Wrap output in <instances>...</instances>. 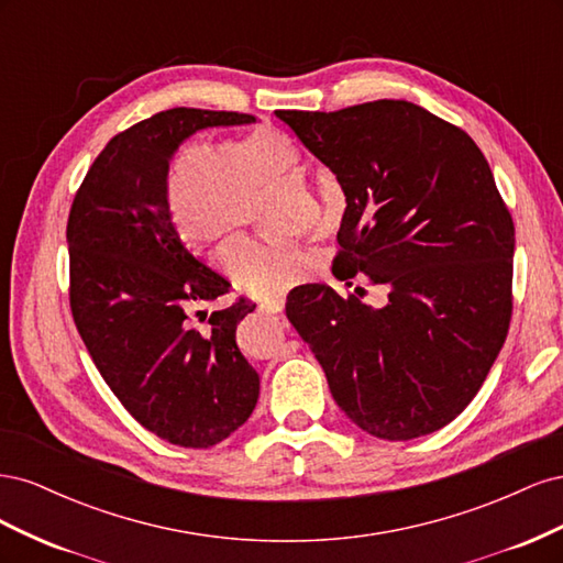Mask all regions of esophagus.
Segmentation results:
<instances>
[{
    "label": "esophagus",
    "mask_w": 563,
    "mask_h": 563,
    "mask_svg": "<svg viewBox=\"0 0 563 563\" xmlns=\"http://www.w3.org/2000/svg\"><path fill=\"white\" fill-rule=\"evenodd\" d=\"M284 305H286L284 298H275V300L261 305V312H265V314H282L284 312Z\"/></svg>",
    "instance_id": "1"
}]
</instances>
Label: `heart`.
Listing matches in <instances>:
<instances>
[{
    "mask_svg": "<svg viewBox=\"0 0 563 563\" xmlns=\"http://www.w3.org/2000/svg\"><path fill=\"white\" fill-rule=\"evenodd\" d=\"M294 162V150L265 126L218 135L211 145L183 143L162 176L168 223L192 253L213 258L220 251L230 277L253 294L272 298L314 284L323 275L319 253L244 234L261 228L258 195L291 172ZM317 195V230L335 234L350 213L347 185L335 168H319Z\"/></svg>",
    "mask_w": 563,
    "mask_h": 563,
    "instance_id": "heart-1",
    "label": "heart"
}]
</instances>
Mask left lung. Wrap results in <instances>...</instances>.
Here are the masks:
<instances>
[{"label":"left lung","mask_w":563,"mask_h":563,"mask_svg":"<svg viewBox=\"0 0 563 563\" xmlns=\"http://www.w3.org/2000/svg\"><path fill=\"white\" fill-rule=\"evenodd\" d=\"M255 122L253 114L174 108L117 133L91 164L67 218L70 308L100 376L145 430L185 449H211L253 413L261 378L236 347L255 305L187 310L230 284L178 240L162 197L172 152L192 133ZM201 321L203 312H197Z\"/></svg>","instance_id":"8db88e82"}]
</instances>
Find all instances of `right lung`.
Listing matches in <instances>:
<instances>
[{
  "label": "right lung",
  "instance_id": "add662e5",
  "mask_svg": "<svg viewBox=\"0 0 563 563\" xmlns=\"http://www.w3.org/2000/svg\"><path fill=\"white\" fill-rule=\"evenodd\" d=\"M275 114L347 185L333 265L387 298L371 308L308 284L288 321L356 428L387 441L441 430L484 385L512 319L515 223L486 157L408 100Z\"/></svg>",
  "mask_w": 563,
  "mask_h": 563
}]
</instances>
